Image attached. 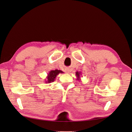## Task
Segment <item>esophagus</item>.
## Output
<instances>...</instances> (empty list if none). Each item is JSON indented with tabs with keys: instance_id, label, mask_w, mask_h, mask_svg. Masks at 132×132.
Instances as JSON below:
<instances>
[{
	"instance_id": "34e87169",
	"label": "esophagus",
	"mask_w": 132,
	"mask_h": 132,
	"mask_svg": "<svg viewBox=\"0 0 132 132\" xmlns=\"http://www.w3.org/2000/svg\"><path fill=\"white\" fill-rule=\"evenodd\" d=\"M69 71H70L69 70H66V73H69Z\"/></svg>"
}]
</instances>
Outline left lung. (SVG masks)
Wrapping results in <instances>:
<instances>
[{"mask_svg":"<svg viewBox=\"0 0 132 132\" xmlns=\"http://www.w3.org/2000/svg\"><path fill=\"white\" fill-rule=\"evenodd\" d=\"M76 76H77V79L78 80H80V75H81V72H79V71H77L75 73Z\"/></svg>","mask_w":132,"mask_h":132,"instance_id":"8db88e82","label":"left lung"}]
</instances>
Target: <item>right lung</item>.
Masks as SVG:
<instances>
[{"mask_svg":"<svg viewBox=\"0 0 132 132\" xmlns=\"http://www.w3.org/2000/svg\"><path fill=\"white\" fill-rule=\"evenodd\" d=\"M64 72L62 70H51L49 71V73H48L47 77H46V79L45 80L46 83H51L52 82H53L54 81L55 79L56 78L57 76L59 73H63Z\"/></svg>","mask_w":132,"mask_h":132,"instance_id":"right-lung-1","label":"right lung"}]
</instances>
